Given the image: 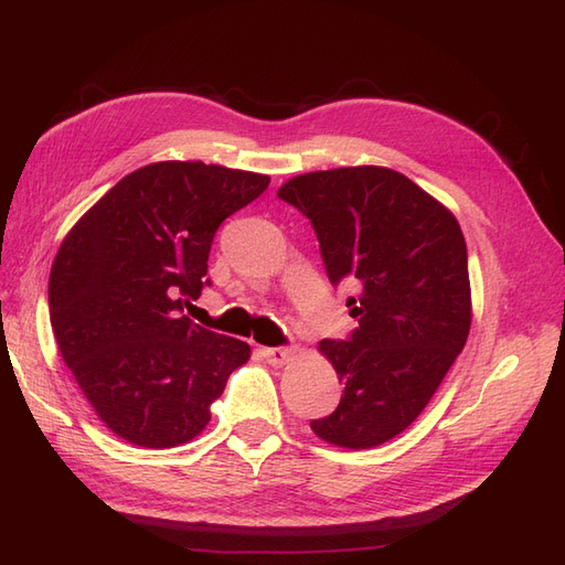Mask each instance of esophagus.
Returning <instances> with one entry per match:
<instances>
[{
  "mask_svg": "<svg viewBox=\"0 0 565 565\" xmlns=\"http://www.w3.org/2000/svg\"><path fill=\"white\" fill-rule=\"evenodd\" d=\"M295 349L292 347H278V349H264V358L273 367H282L289 361H295Z\"/></svg>",
  "mask_w": 565,
  "mask_h": 565,
  "instance_id": "34e87169",
  "label": "esophagus"
}]
</instances>
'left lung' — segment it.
<instances>
[{
	"instance_id": "1",
	"label": "left lung",
	"mask_w": 565,
	"mask_h": 565,
	"mask_svg": "<svg viewBox=\"0 0 565 565\" xmlns=\"http://www.w3.org/2000/svg\"><path fill=\"white\" fill-rule=\"evenodd\" d=\"M278 198L311 218L332 285L358 282L351 339L318 344L344 393L311 429L337 448H377L422 415L467 344L465 235L446 204L377 164L299 174Z\"/></svg>"
}]
</instances>
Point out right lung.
Returning a JSON list of instances; mask_svg holds the SVG:
<instances>
[{
	"label": "right lung",
	"mask_w": 565,
	"mask_h": 565,
	"mask_svg": "<svg viewBox=\"0 0 565 565\" xmlns=\"http://www.w3.org/2000/svg\"><path fill=\"white\" fill-rule=\"evenodd\" d=\"M270 177L204 162H152L117 181L65 235L49 276L58 351L113 434L177 448L210 424V405L249 344L200 328L185 299L210 285L221 221Z\"/></svg>",
	"instance_id": "1"
}]
</instances>
